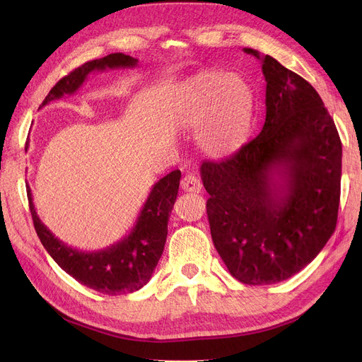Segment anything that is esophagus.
<instances>
[{
  "label": "esophagus",
  "instance_id": "obj_1",
  "mask_svg": "<svg viewBox=\"0 0 362 362\" xmlns=\"http://www.w3.org/2000/svg\"><path fill=\"white\" fill-rule=\"evenodd\" d=\"M181 189L184 192H190V193H199L202 190V184L198 177L194 175H185V177L181 180Z\"/></svg>",
  "mask_w": 362,
  "mask_h": 362
}]
</instances>
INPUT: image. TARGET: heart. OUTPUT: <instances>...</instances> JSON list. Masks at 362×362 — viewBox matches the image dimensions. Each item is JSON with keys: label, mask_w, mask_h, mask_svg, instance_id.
<instances>
[{"label": "heart", "mask_w": 362, "mask_h": 362, "mask_svg": "<svg viewBox=\"0 0 362 362\" xmlns=\"http://www.w3.org/2000/svg\"><path fill=\"white\" fill-rule=\"evenodd\" d=\"M257 98L252 86L229 72L208 71L184 83L178 117L185 127H202L201 148L216 158L245 148L255 122Z\"/></svg>", "instance_id": "1"}]
</instances>
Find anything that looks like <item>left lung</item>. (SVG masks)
Here are the masks:
<instances>
[{
  "instance_id": "1",
  "label": "left lung",
  "mask_w": 362,
  "mask_h": 362,
  "mask_svg": "<svg viewBox=\"0 0 362 362\" xmlns=\"http://www.w3.org/2000/svg\"><path fill=\"white\" fill-rule=\"evenodd\" d=\"M266 122L237 154L202 161L211 238L229 273L247 286L291 278L335 231L341 140L314 87L270 56Z\"/></svg>"
}]
</instances>
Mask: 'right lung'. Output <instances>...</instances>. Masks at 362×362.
Listing matches in <instances>:
<instances>
[{
	"label": "right lung",
	"instance_id": "1",
	"mask_svg": "<svg viewBox=\"0 0 362 362\" xmlns=\"http://www.w3.org/2000/svg\"><path fill=\"white\" fill-rule=\"evenodd\" d=\"M139 60L115 52L110 56L84 63L52 87L42 107L59 100L63 95H72L80 89L87 75L107 68H134ZM28 148V141L25 149ZM181 172L173 170L152 185L148 199L140 210L134 226L128 235L117 243L95 252H83L63 243L42 223L31 189L27 184V196L33 223L43 247L51 258L83 286L104 294L117 296L140 290L146 286L163 254L168 237V222L180 189Z\"/></svg>",
	"mask_w": 362,
	"mask_h": 362
}]
</instances>
